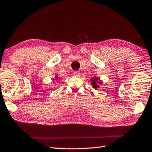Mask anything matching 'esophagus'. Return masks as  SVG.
<instances>
[{
    "mask_svg": "<svg viewBox=\"0 0 152 152\" xmlns=\"http://www.w3.org/2000/svg\"><path fill=\"white\" fill-rule=\"evenodd\" d=\"M73 74L74 76H79L80 74V72H79V71H74Z\"/></svg>",
    "mask_w": 152,
    "mask_h": 152,
    "instance_id": "esophagus-1",
    "label": "esophagus"
}]
</instances>
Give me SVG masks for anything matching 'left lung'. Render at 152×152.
<instances>
[{"label": "left lung", "instance_id": "left-lung-1", "mask_svg": "<svg viewBox=\"0 0 152 152\" xmlns=\"http://www.w3.org/2000/svg\"><path fill=\"white\" fill-rule=\"evenodd\" d=\"M98 80H99V78H96V77H93V78L91 79V85H93V88H99V86L98 84H102V82H97Z\"/></svg>", "mask_w": 152, "mask_h": 152}]
</instances>
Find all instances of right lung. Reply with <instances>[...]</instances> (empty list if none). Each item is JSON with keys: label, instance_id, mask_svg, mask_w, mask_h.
I'll use <instances>...</instances> for the list:
<instances>
[{"label": "right lung", "instance_id": "add662e5", "mask_svg": "<svg viewBox=\"0 0 152 152\" xmlns=\"http://www.w3.org/2000/svg\"><path fill=\"white\" fill-rule=\"evenodd\" d=\"M57 77H58V76H56V77H55V78H56V79H57Z\"/></svg>", "mask_w": 152, "mask_h": 152}]
</instances>
